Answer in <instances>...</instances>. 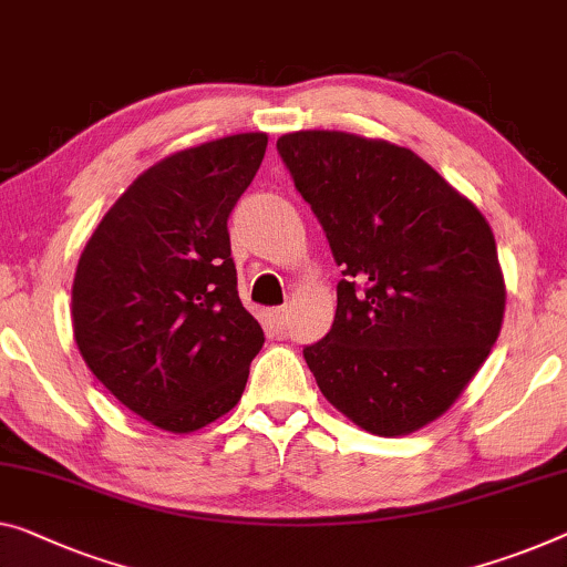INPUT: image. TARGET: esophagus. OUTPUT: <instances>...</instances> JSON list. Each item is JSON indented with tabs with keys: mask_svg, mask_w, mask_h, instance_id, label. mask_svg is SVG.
Wrapping results in <instances>:
<instances>
[{
	"mask_svg": "<svg viewBox=\"0 0 567 567\" xmlns=\"http://www.w3.org/2000/svg\"><path fill=\"white\" fill-rule=\"evenodd\" d=\"M287 318H290V310H287V308L269 310V320H272V326L277 328V331H285V328H287Z\"/></svg>",
	"mask_w": 567,
	"mask_h": 567,
	"instance_id": "1",
	"label": "esophagus"
}]
</instances>
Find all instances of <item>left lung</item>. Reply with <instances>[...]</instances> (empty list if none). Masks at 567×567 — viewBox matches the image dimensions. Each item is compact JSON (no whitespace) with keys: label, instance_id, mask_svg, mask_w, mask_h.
Returning <instances> with one entry per match:
<instances>
[{"label":"left lung","instance_id":"1","mask_svg":"<svg viewBox=\"0 0 567 567\" xmlns=\"http://www.w3.org/2000/svg\"><path fill=\"white\" fill-rule=\"evenodd\" d=\"M336 265L331 331L302 357L320 392L367 433L425 427L496 343L504 275L492 226L408 147L349 132L277 140Z\"/></svg>","mask_w":567,"mask_h":567}]
</instances>
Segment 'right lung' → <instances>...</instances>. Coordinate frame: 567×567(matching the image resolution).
<instances>
[{"instance_id": "obj_1", "label": "right lung", "mask_w": 567, "mask_h": 567, "mask_svg": "<svg viewBox=\"0 0 567 567\" xmlns=\"http://www.w3.org/2000/svg\"><path fill=\"white\" fill-rule=\"evenodd\" d=\"M265 132L175 152L106 210L73 280V336L101 384L167 433H193L241 400L265 333L236 290L229 214Z\"/></svg>"}]
</instances>
